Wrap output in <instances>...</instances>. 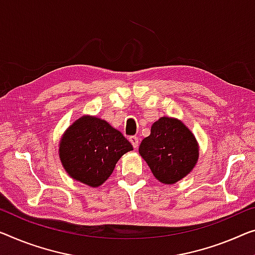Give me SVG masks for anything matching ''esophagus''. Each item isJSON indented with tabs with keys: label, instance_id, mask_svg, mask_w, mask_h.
<instances>
[{
	"label": "esophagus",
	"instance_id": "esophagus-1",
	"mask_svg": "<svg viewBox=\"0 0 255 255\" xmlns=\"http://www.w3.org/2000/svg\"><path fill=\"white\" fill-rule=\"evenodd\" d=\"M129 140H130V143L132 144V146H134L135 149L138 146V137H137V136H130V137H129Z\"/></svg>",
	"mask_w": 255,
	"mask_h": 255
}]
</instances>
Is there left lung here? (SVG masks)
Instances as JSON below:
<instances>
[{
	"mask_svg": "<svg viewBox=\"0 0 255 255\" xmlns=\"http://www.w3.org/2000/svg\"><path fill=\"white\" fill-rule=\"evenodd\" d=\"M154 177L173 184L191 172L198 160V144L192 132L173 118H160L138 147Z\"/></svg>",
	"mask_w": 255,
	"mask_h": 255,
	"instance_id": "left-lung-1",
	"label": "left lung"
}]
</instances>
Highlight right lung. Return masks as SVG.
I'll return each mask as SVG.
<instances>
[{"instance_id": "right-lung-1", "label": "right lung", "mask_w": 255, "mask_h": 255, "mask_svg": "<svg viewBox=\"0 0 255 255\" xmlns=\"http://www.w3.org/2000/svg\"><path fill=\"white\" fill-rule=\"evenodd\" d=\"M130 142L113 127L94 117H83L67 129L59 145V157L68 175L98 187L115 169Z\"/></svg>"}]
</instances>
